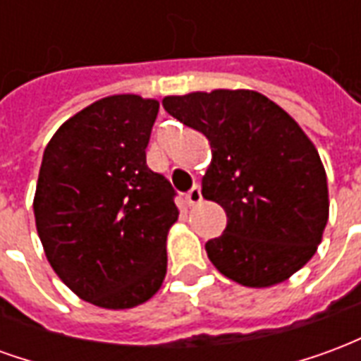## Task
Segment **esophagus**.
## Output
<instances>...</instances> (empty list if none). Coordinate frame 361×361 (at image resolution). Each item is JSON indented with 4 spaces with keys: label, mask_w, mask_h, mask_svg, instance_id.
Returning <instances> with one entry per match:
<instances>
[{
    "label": "esophagus",
    "mask_w": 361,
    "mask_h": 361,
    "mask_svg": "<svg viewBox=\"0 0 361 361\" xmlns=\"http://www.w3.org/2000/svg\"><path fill=\"white\" fill-rule=\"evenodd\" d=\"M185 201H188L189 207H195L203 201V195H201V188L199 185H193V188L189 189V193L185 195Z\"/></svg>",
    "instance_id": "obj_1"
}]
</instances>
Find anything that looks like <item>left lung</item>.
Segmentation results:
<instances>
[{"mask_svg": "<svg viewBox=\"0 0 361 361\" xmlns=\"http://www.w3.org/2000/svg\"><path fill=\"white\" fill-rule=\"evenodd\" d=\"M164 110L209 139L203 197L226 212L204 250L224 276L267 288L310 261L329 220V189L315 145L279 104L255 90L166 96Z\"/></svg>", "mask_w": 361, "mask_h": 361, "instance_id": "1", "label": "left lung"}]
</instances>
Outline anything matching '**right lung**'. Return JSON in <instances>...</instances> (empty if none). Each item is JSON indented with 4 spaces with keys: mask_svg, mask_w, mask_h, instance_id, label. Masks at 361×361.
I'll return each instance as SVG.
<instances>
[{
    "mask_svg": "<svg viewBox=\"0 0 361 361\" xmlns=\"http://www.w3.org/2000/svg\"><path fill=\"white\" fill-rule=\"evenodd\" d=\"M160 104L106 96L69 118L44 150L35 219L51 269L85 302L129 310L166 276L176 191L147 166Z\"/></svg>",
    "mask_w": 361,
    "mask_h": 361,
    "instance_id": "add662e5",
    "label": "right lung"
}]
</instances>
